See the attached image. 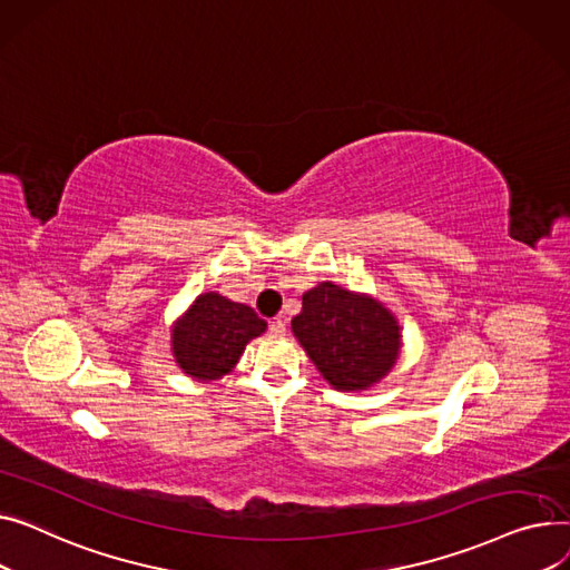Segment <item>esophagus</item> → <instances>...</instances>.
<instances>
[{
    "label": "esophagus",
    "instance_id": "obj_1",
    "mask_svg": "<svg viewBox=\"0 0 570 570\" xmlns=\"http://www.w3.org/2000/svg\"><path fill=\"white\" fill-rule=\"evenodd\" d=\"M269 331L274 333V336H285V331H287V324H285V320L276 317V320L269 324Z\"/></svg>",
    "mask_w": 570,
    "mask_h": 570
}]
</instances>
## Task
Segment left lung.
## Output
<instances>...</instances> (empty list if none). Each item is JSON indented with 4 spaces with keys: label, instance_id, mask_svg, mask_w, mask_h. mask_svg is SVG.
I'll return each instance as SVG.
<instances>
[{
    "label": "left lung",
    "instance_id": "obj_1",
    "mask_svg": "<svg viewBox=\"0 0 570 570\" xmlns=\"http://www.w3.org/2000/svg\"><path fill=\"white\" fill-rule=\"evenodd\" d=\"M292 333L336 391H367L395 367L403 328L380 298L331 281L304 294Z\"/></svg>",
    "mask_w": 570,
    "mask_h": 570
}]
</instances>
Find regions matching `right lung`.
<instances>
[{
	"instance_id": "add662e5",
	"label": "right lung",
	"mask_w": 570,
	"mask_h": 570,
	"mask_svg": "<svg viewBox=\"0 0 570 570\" xmlns=\"http://www.w3.org/2000/svg\"><path fill=\"white\" fill-rule=\"evenodd\" d=\"M266 322L246 306L218 292L195 296L170 328L175 363L197 382H216L232 373L246 345L262 336Z\"/></svg>"
}]
</instances>
